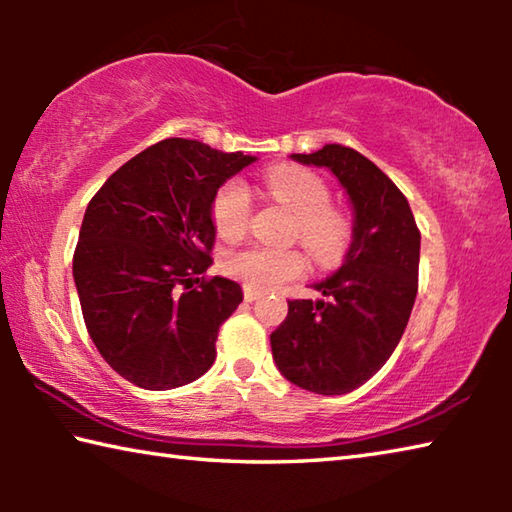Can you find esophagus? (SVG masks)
I'll return each mask as SVG.
<instances>
[{
  "mask_svg": "<svg viewBox=\"0 0 512 512\" xmlns=\"http://www.w3.org/2000/svg\"><path fill=\"white\" fill-rule=\"evenodd\" d=\"M259 296H262V293H259V291L250 289V287H244V298H246V302H255Z\"/></svg>",
  "mask_w": 512,
  "mask_h": 512,
  "instance_id": "1",
  "label": "esophagus"
}]
</instances>
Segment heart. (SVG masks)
I'll return each mask as SVG.
<instances>
[{"label": "heart", "mask_w": 512, "mask_h": 512, "mask_svg": "<svg viewBox=\"0 0 512 512\" xmlns=\"http://www.w3.org/2000/svg\"><path fill=\"white\" fill-rule=\"evenodd\" d=\"M262 185L273 201L296 212L293 239H300L318 266L329 268L343 262L354 237L352 219L339 207L329 205V187L314 171L277 164L262 176ZM253 201L241 180H228L219 187L212 201V223L223 239L244 235ZM307 255L300 248L246 246L225 255V273L257 291H271L280 284L296 280L307 271Z\"/></svg>", "instance_id": "obj_1"}]
</instances>
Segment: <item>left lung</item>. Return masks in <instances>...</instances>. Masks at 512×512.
I'll return each mask as SVG.
<instances>
[{"label": "left lung", "instance_id": "left-lung-1", "mask_svg": "<svg viewBox=\"0 0 512 512\" xmlns=\"http://www.w3.org/2000/svg\"><path fill=\"white\" fill-rule=\"evenodd\" d=\"M300 164L327 167L354 212V237L343 266L314 284L325 300H289L271 334L277 370L305 391L345 395L391 357L418 293L420 230L406 196L375 162L341 144L293 153Z\"/></svg>", "mask_w": 512, "mask_h": 512}]
</instances>
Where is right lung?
Returning a JSON list of instances; mask_svg holds the SVG:
<instances>
[{"instance_id":"1","label":"right lung","mask_w":512,"mask_h":512,"mask_svg":"<svg viewBox=\"0 0 512 512\" xmlns=\"http://www.w3.org/2000/svg\"><path fill=\"white\" fill-rule=\"evenodd\" d=\"M255 155L169 137L137 153L85 210L74 282L85 327L108 366L146 391L212 368L219 327L244 300L212 264V201Z\"/></svg>"}]
</instances>
